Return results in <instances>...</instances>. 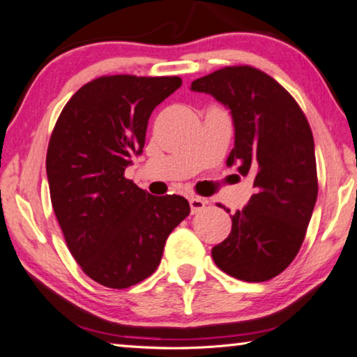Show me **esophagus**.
<instances>
[{"instance_id":"obj_1","label":"esophagus","mask_w":357,"mask_h":357,"mask_svg":"<svg viewBox=\"0 0 357 357\" xmlns=\"http://www.w3.org/2000/svg\"><path fill=\"white\" fill-rule=\"evenodd\" d=\"M189 203H190L192 214L200 213V211H202L204 206H206V202H204L203 198H198V197H190V198H189Z\"/></svg>"}]
</instances>
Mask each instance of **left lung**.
<instances>
[{"label": "left lung", "mask_w": 357, "mask_h": 357, "mask_svg": "<svg viewBox=\"0 0 357 357\" xmlns=\"http://www.w3.org/2000/svg\"><path fill=\"white\" fill-rule=\"evenodd\" d=\"M190 89L229 110L234 148L227 164L250 174L257 189L229 215L231 233L213 247L214 263L244 282L273 279L298 255L317 203L310 126L291 94L250 66L219 69L193 80Z\"/></svg>", "instance_id": "1"}]
</instances>
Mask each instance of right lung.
<instances>
[{"mask_svg":"<svg viewBox=\"0 0 357 357\" xmlns=\"http://www.w3.org/2000/svg\"><path fill=\"white\" fill-rule=\"evenodd\" d=\"M179 77H100L72 96L47 151L52 206L83 273L129 288L154 273L174 228L190 213L179 195L154 197L124 178L140 155L154 108Z\"/></svg>","mask_w":357,"mask_h":357,"instance_id":"1","label":"right lung"}]
</instances>
